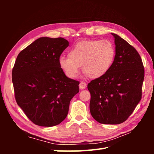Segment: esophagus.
Segmentation results:
<instances>
[{"mask_svg": "<svg viewBox=\"0 0 154 154\" xmlns=\"http://www.w3.org/2000/svg\"><path fill=\"white\" fill-rule=\"evenodd\" d=\"M87 87V83L83 82V81H81L79 84V88L80 89H85Z\"/></svg>", "mask_w": 154, "mask_h": 154, "instance_id": "obj_1", "label": "esophagus"}]
</instances>
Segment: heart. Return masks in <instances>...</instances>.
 Returning a JSON list of instances; mask_svg holds the SVG:
<instances>
[{
    "label": "heart",
    "instance_id": "b5f03b06",
    "mask_svg": "<svg viewBox=\"0 0 154 154\" xmlns=\"http://www.w3.org/2000/svg\"><path fill=\"white\" fill-rule=\"evenodd\" d=\"M115 54L114 45L109 40H83L69 50V57L61 56L59 63L69 78L76 77L82 65L85 73L91 78L97 79L110 70Z\"/></svg>",
    "mask_w": 154,
    "mask_h": 154
}]
</instances>
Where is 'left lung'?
I'll list each match as a JSON object with an SVG mask.
<instances>
[{"instance_id":"8db88e82","label":"left lung","mask_w":154,"mask_h":154,"mask_svg":"<svg viewBox=\"0 0 154 154\" xmlns=\"http://www.w3.org/2000/svg\"><path fill=\"white\" fill-rule=\"evenodd\" d=\"M116 55L110 70L91 81L90 112L101 124H119L126 121L142 99L144 67L138 52L115 34Z\"/></svg>"}]
</instances>
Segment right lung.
<instances>
[{"label": "right lung", "mask_w": 154, "mask_h": 154, "mask_svg": "<svg viewBox=\"0 0 154 154\" xmlns=\"http://www.w3.org/2000/svg\"><path fill=\"white\" fill-rule=\"evenodd\" d=\"M69 46L63 38L42 37L20 52L12 71L18 105L34 124L50 127L66 118L79 81L69 79L59 60Z\"/></svg>", "instance_id": "right-lung-1"}]
</instances>
